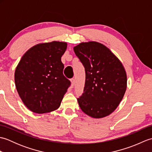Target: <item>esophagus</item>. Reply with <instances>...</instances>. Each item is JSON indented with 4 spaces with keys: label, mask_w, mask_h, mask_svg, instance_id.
I'll return each mask as SVG.
<instances>
[{
    "label": "esophagus",
    "mask_w": 152,
    "mask_h": 152,
    "mask_svg": "<svg viewBox=\"0 0 152 152\" xmlns=\"http://www.w3.org/2000/svg\"><path fill=\"white\" fill-rule=\"evenodd\" d=\"M70 82H71V83H72V86H73L74 85V83H75V80H74V78H71Z\"/></svg>",
    "instance_id": "34e87169"
}]
</instances>
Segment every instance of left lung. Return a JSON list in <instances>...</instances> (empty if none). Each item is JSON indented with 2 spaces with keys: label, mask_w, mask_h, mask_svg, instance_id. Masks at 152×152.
Masks as SVG:
<instances>
[{
  "label": "left lung",
  "mask_w": 152,
  "mask_h": 152,
  "mask_svg": "<svg viewBox=\"0 0 152 152\" xmlns=\"http://www.w3.org/2000/svg\"><path fill=\"white\" fill-rule=\"evenodd\" d=\"M85 68L82 95L77 99L82 110L94 118L114 112L127 88V74L121 61L104 45L96 42H82L74 48Z\"/></svg>",
  "instance_id": "left-lung-1"
}]
</instances>
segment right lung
<instances>
[{"mask_svg":"<svg viewBox=\"0 0 152 152\" xmlns=\"http://www.w3.org/2000/svg\"><path fill=\"white\" fill-rule=\"evenodd\" d=\"M67 44L63 42L37 44L30 48L15 71V83L23 102L31 111L44 114L60 106L70 82L63 75L61 57Z\"/></svg>","mask_w":152,"mask_h":152,"instance_id":"add662e5","label":"right lung"}]
</instances>
